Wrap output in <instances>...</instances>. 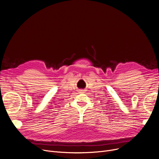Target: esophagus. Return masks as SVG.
Masks as SVG:
<instances>
[{
    "mask_svg": "<svg viewBox=\"0 0 159 159\" xmlns=\"http://www.w3.org/2000/svg\"><path fill=\"white\" fill-rule=\"evenodd\" d=\"M84 91V90H80L81 92H84V91Z\"/></svg>",
    "mask_w": 159,
    "mask_h": 159,
    "instance_id": "34e87169",
    "label": "esophagus"
}]
</instances>
